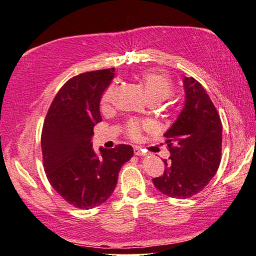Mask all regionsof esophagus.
Segmentation results:
<instances>
[{"mask_svg":"<svg viewBox=\"0 0 256 256\" xmlns=\"http://www.w3.org/2000/svg\"><path fill=\"white\" fill-rule=\"evenodd\" d=\"M133 150H134V154H136V156H146V152H145V150L140 148L139 146H134V148H133Z\"/></svg>","mask_w":256,"mask_h":256,"instance_id":"obj_1","label":"esophagus"}]
</instances>
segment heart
Instances as JSON below:
<instances>
[{
    "instance_id": "1",
    "label": "heart",
    "mask_w": 256,
    "mask_h": 256,
    "mask_svg": "<svg viewBox=\"0 0 256 256\" xmlns=\"http://www.w3.org/2000/svg\"><path fill=\"white\" fill-rule=\"evenodd\" d=\"M144 88L150 100H160L170 95L172 92V86L169 78L164 74L156 73V72H146L142 78ZM114 94H116V87L114 84H111L104 92L102 100H100V106L103 109H106L112 103ZM152 128L150 123H140L138 120H131L126 125L128 134L133 139H138L142 133V130Z\"/></svg>"
}]
</instances>
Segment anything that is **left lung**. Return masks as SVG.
I'll list each match as a JSON object with an SVG mask.
<instances>
[{
    "label": "left lung",
    "mask_w": 256,
    "mask_h": 256,
    "mask_svg": "<svg viewBox=\"0 0 256 256\" xmlns=\"http://www.w3.org/2000/svg\"><path fill=\"white\" fill-rule=\"evenodd\" d=\"M184 106L164 133L170 158L156 188L172 198H189L203 190L218 170L222 126L214 103L198 81L183 78Z\"/></svg>",
    "instance_id": "8db88e82"
}]
</instances>
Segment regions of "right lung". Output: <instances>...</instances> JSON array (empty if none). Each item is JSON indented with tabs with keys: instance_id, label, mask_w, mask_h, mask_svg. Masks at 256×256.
Masks as SVG:
<instances>
[{
	"instance_id": "right-lung-1",
	"label": "right lung",
	"mask_w": 256,
	"mask_h": 256,
	"mask_svg": "<svg viewBox=\"0 0 256 256\" xmlns=\"http://www.w3.org/2000/svg\"><path fill=\"white\" fill-rule=\"evenodd\" d=\"M114 68L72 78L53 100L42 133L45 172L53 189L78 208L104 203L117 186L122 166L133 156L130 145L92 148V128L102 120L100 102Z\"/></svg>"
}]
</instances>
